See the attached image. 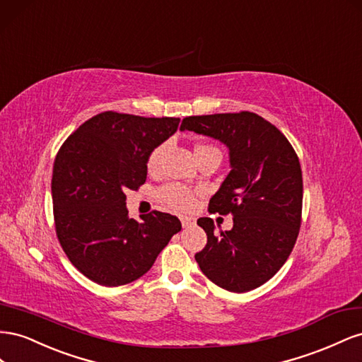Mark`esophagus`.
Wrapping results in <instances>:
<instances>
[{
  "label": "esophagus",
  "mask_w": 362,
  "mask_h": 362,
  "mask_svg": "<svg viewBox=\"0 0 362 362\" xmlns=\"http://www.w3.org/2000/svg\"><path fill=\"white\" fill-rule=\"evenodd\" d=\"M180 221L183 227H191L195 224V218H192V216H180Z\"/></svg>",
  "instance_id": "34e87169"
}]
</instances>
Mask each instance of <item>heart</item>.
<instances>
[{
	"label": "heart",
	"instance_id": "1",
	"mask_svg": "<svg viewBox=\"0 0 362 362\" xmlns=\"http://www.w3.org/2000/svg\"><path fill=\"white\" fill-rule=\"evenodd\" d=\"M214 148L215 147L209 146V144H199V146H195L194 151H195V156H197L199 153L214 150ZM165 151H167V144H160V146H158L150 153V156L147 159V170L150 173H158L160 170ZM195 197H197V192L180 183H168L159 189V199L163 203L171 206L173 209L183 211V212L191 211L194 208Z\"/></svg>",
	"mask_w": 362,
	"mask_h": 362
}]
</instances>
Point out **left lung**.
<instances>
[{"instance_id":"1","label":"left lung","mask_w":362,"mask_h":362,"mask_svg":"<svg viewBox=\"0 0 362 362\" xmlns=\"http://www.w3.org/2000/svg\"><path fill=\"white\" fill-rule=\"evenodd\" d=\"M180 130L221 141L232 168L209 200V212L232 214L233 227L215 233L211 218H199L208 243L195 261L223 290H255L281 270L300 229L303 180L297 154L281 130L253 112L187 117Z\"/></svg>"}]
</instances>
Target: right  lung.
<instances>
[{"label": "right lung", "mask_w": 362, "mask_h": 362, "mask_svg": "<svg viewBox=\"0 0 362 362\" xmlns=\"http://www.w3.org/2000/svg\"><path fill=\"white\" fill-rule=\"evenodd\" d=\"M179 122L109 110L85 121L60 147L51 179L56 233L71 264L95 284L136 281L180 232L171 214L129 218L124 194L146 183L150 153Z\"/></svg>", "instance_id": "obj_1"}]
</instances>
